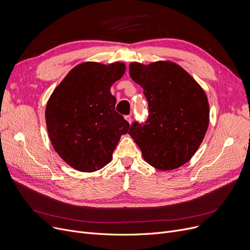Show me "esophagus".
I'll list each match as a JSON object with an SVG mask.
<instances>
[{"mask_svg":"<svg viewBox=\"0 0 250 250\" xmlns=\"http://www.w3.org/2000/svg\"><path fill=\"white\" fill-rule=\"evenodd\" d=\"M125 118L126 122H127L129 125L132 124V116H130V115H125Z\"/></svg>","mask_w":250,"mask_h":250,"instance_id":"esophagus-1","label":"esophagus"}]
</instances>
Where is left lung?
<instances>
[{
  "mask_svg": "<svg viewBox=\"0 0 250 250\" xmlns=\"http://www.w3.org/2000/svg\"><path fill=\"white\" fill-rule=\"evenodd\" d=\"M129 76L148 101V118L134 122L128 130L144 159L160 170L186 164L199 149L208 125L204 90L172 62H130Z\"/></svg>",
  "mask_w": 250,
  "mask_h": 250,
  "instance_id": "8db88e82",
  "label": "left lung"
}]
</instances>
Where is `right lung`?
<instances>
[{
	"mask_svg": "<svg viewBox=\"0 0 250 250\" xmlns=\"http://www.w3.org/2000/svg\"><path fill=\"white\" fill-rule=\"evenodd\" d=\"M123 62H87L72 69L54 90L45 108L52 146L79 171L93 172L108 164L129 124L115 111L111 85L123 77Z\"/></svg>",
	"mask_w": 250,
	"mask_h": 250,
	"instance_id": "1",
	"label": "right lung"
}]
</instances>
